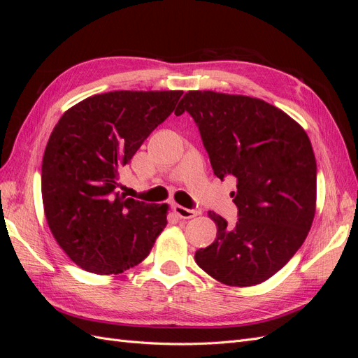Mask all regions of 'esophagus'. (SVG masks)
<instances>
[{"mask_svg":"<svg viewBox=\"0 0 358 358\" xmlns=\"http://www.w3.org/2000/svg\"><path fill=\"white\" fill-rule=\"evenodd\" d=\"M173 212H175L180 220H189V218H194V216L200 215L199 210L187 209V208H183V206H180V204H173Z\"/></svg>","mask_w":358,"mask_h":358,"instance_id":"obj_1","label":"esophagus"}]
</instances>
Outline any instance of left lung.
<instances>
[{
    "mask_svg": "<svg viewBox=\"0 0 358 358\" xmlns=\"http://www.w3.org/2000/svg\"><path fill=\"white\" fill-rule=\"evenodd\" d=\"M199 125L213 173L234 176L239 220L212 210L216 239L196 262L221 284L252 287L282 268L305 242L317 208V161L303 127L248 95L188 91L176 115Z\"/></svg>",
    "mask_w": 358,
    "mask_h": 358,
    "instance_id": "obj_1",
    "label": "left lung"
}]
</instances>
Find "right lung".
I'll list each match as a JSON object with an SVG mask.
<instances>
[{
    "label": "right lung",
    "mask_w": 358,
    "mask_h": 358,
    "mask_svg": "<svg viewBox=\"0 0 358 358\" xmlns=\"http://www.w3.org/2000/svg\"><path fill=\"white\" fill-rule=\"evenodd\" d=\"M183 91L96 94L61 116L41 164L49 229L74 264L117 275L142 263L167 225L169 204L115 192L121 171Z\"/></svg>",
    "instance_id": "add662e5"
}]
</instances>
